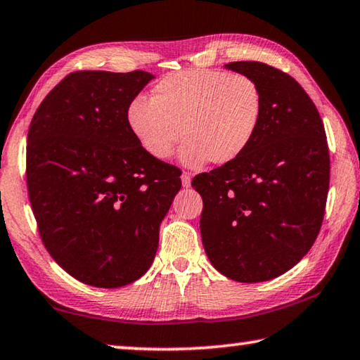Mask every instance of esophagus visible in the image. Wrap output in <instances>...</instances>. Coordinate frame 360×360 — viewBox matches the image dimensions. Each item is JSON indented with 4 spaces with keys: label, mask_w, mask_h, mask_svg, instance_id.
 <instances>
[{
    "label": "esophagus",
    "mask_w": 360,
    "mask_h": 360,
    "mask_svg": "<svg viewBox=\"0 0 360 360\" xmlns=\"http://www.w3.org/2000/svg\"><path fill=\"white\" fill-rule=\"evenodd\" d=\"M181 179H182V187H191V174L188 173H182V176H181Z\"/></svg>",
    "instance_id": "34e87169"
}]
</instances>
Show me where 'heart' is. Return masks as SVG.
<instances>
[{
  "mask_svg": "<svg viewBox=\"0 0 360 360\" xmlns=\"http://www.w3.org/2000/svg\"><path fill=\"white\" fill-rule=\"evenodd\" d=\"M264 115L260 85L243 72L186 70L160 79L150 100L135 96L127 122L149 155L172 157L182 135L181 160L227 165L238 158L259 131Z\"/></svg>",
  "mask_w": 360,
  "mask_h": 360,
  "instance_id": "heart-1",
  "label": "heart"
}]
</instances>
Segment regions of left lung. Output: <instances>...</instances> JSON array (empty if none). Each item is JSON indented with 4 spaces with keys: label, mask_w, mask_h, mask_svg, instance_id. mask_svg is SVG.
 Listing matches in <instances>:
<instances>
[{
    "label": "left lung",
    "mask_w": 360,
    "mask_h": 360,
    "mask_svg": "<svg viewBox=\"0 0 360 360\" xmlns=\"http://www.w3.org/2000/svg\"><path fill=\"white\" fill-rule=\"evenodd\" d=\"M264 95V115L236 160L197 174L200 231L212 266L238 283L283 275L311 249L324 219L330 157L322 119L288 72L260 62H231Z\"/></svg>",
    "instance_id": "1"
}]
</instances>
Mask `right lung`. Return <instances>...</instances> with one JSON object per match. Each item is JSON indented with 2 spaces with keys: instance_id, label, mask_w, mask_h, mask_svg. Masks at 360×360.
<instances>
[{
  "instance_id": "right-lung-1",
  "label": "right lung",
  "mask_w": 360,
  "mask_h": 360,
  "mask_svg": "<svg viewBox=\"0 0 360 360\" xmlns=\"http://www.w3.org/2000/svg\"><path fill=\"white\" fill-rule=\"evenodd\" d=\"M154 76L75 71L36 109L27 187L41 240L81 283L122 288L149 270L181 169L146 152L127 108Z\"/></svg>"
}]
</instances>
